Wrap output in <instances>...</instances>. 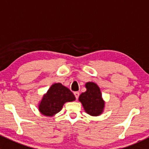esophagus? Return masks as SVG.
<instances>
[{
	"mask_svg": "<svg viewBox=\"0 0 149 149\" xmlns=\"http://www.w3.org/2000/svg\"><path fill=\"white\" fill-rule=\"evenodd\" d=\"M73 94H74V96L75 97H76V100H78V98H79V92H78V91H75V92H73Z\"/></svg>",
	"mask_w": 149,
	"mask_h": 149,
	"instance_id": "1",
	"label": "esophagus"
}]
</instances>
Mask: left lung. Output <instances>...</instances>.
Returning <instances> with one entry per match:
<instances>
[{
    "label": "left lung",
    "instance_id": "left-lung-1",
    "mask_svg": "<svg viewBox=\"0 0 149 149\" xmlns=\"http://www.w3.org/2000/svg\"><path fill=\"white\" fill-rule=\"evenodd\" d=\"M86 91L79 96V100L86 113L91 116H98L103 112L104 107L100 87L95 83L88 82L86 84Z\"/></svg>",
    "mask_w": 149,
    "mask_h": 149
}]
</instances>
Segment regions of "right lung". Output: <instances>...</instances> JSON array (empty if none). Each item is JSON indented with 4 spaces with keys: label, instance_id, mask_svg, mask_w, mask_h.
Returning <instances> with one entry per match:
<instances>
[{
    "label": "right lung",
    "instance_id": "1",
    "mask_svg": "<svg viewBox=\"0 0 149 149\" xmlns=\"http://www.w3.org/2000/svg\"><path fill=\"white\" fill-rule=\"evenodd\" d=\"M76 100L70 89L61 83L51 86L39 105V110L45 116H52L62 109L64 103Z\"/></svg>",
    "mask_w": 149,
    "mask_h": 149
}]
</instances>
